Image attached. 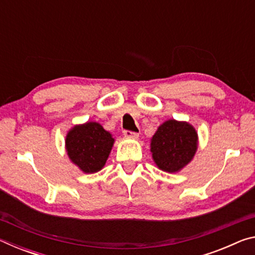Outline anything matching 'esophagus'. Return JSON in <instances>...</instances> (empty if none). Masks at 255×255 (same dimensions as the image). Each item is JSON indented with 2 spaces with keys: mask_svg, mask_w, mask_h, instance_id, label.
Masks as SVG:
<instances>
[{
  "mask_svg": "<svg viewBox=\"0 0 255 255\" xmlns=\"http://www.w3.org/2000/svg\"><path fill=\"white\" fill-rule=\"evenodd\" d=\"M124 136L125 137H128V138H137L139 136V132H136V131H130V130H124Z\"/></svg>",
  "mask_w": 255,
  "mask_h": 255,
  "instance_id": "34e87169",
  "label": "esophagus"
}]
</instances>
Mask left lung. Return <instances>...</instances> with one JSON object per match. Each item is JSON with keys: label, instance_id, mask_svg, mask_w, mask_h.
<instances>
[{"label": "left lung", "instance_id": "8db88e82", "mask_svg": "<svg viewBox=\"0 0 255 255\" xmlns=\"http://www.w3.org/2000/svg\"><path fill=\"white\" fill-rule=\"evenodd\" d=\"M198 148V135L191 125L167 120L158 127L150 141V152L158 169L178 172L191 161Z\"/></svg>", "mask_w": 255, "mask_h": 255}]
</instances>
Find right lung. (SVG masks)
<instances>
[{"mask_svg": "<svg viewBox=\"0 0 255 255\" xmlns=\"http://www.w3.org/2000/svg\"><path fill=\"white\" fill-rule=\"evenodd\" d=\"M114 141L100 124L86 123L68 131L65 144L71 161L84 173H94L105 166Z\"/></svg>", "mask_w": 255, "mask_h": 255, "instance_id": "add662e5", "label": "right lung"}]
</instances>
